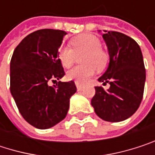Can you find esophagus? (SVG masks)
Wrapping results in <instances>:
<instances>
[{
    "mask_svg": "<svg viewBox=\"0 0 155 155\" xmlns=\"http://www.w3.org/2000/svg\"><path fill=\"white\" fill-rule=\"evenodd\" d=\"M75 85H76V87H77L78 91H81V90L82 89V87H83V84H81V83H80V82H78V81H75Z\"/></svg>",
    "mask_w": 155,
    "mask_h": 155,
    "instance_id": "34e87169",
    "label": "esophagus"
}]
</instances>
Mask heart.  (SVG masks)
Masks as SVG:
<instances>
[{
	"label": "heart",
	"instance_id": "b5f03b06",
	"mask_svg": "<svg viewBox=\"0 0 155 155\" xmlns=\"http://www.w3.org/2000/svg\"><path fill=\"white\" fill-rule=\"evenodd\" d=\"M69 47H61L58 51V57L62 65L69 68L75 62L76 57L81 64L69 70L66 77L78 82H85L91 77L95 69L102 70L108 64L107 53L101 47V41L98 38L91 34H81L70 41Z\"/></svg>",
	"mask_w": 155,
	"mask_h": 155
}]
</instances>
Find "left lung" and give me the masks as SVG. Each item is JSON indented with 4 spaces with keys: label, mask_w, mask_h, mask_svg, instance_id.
<instances>
[{
    "label": "left lung",
    "mask_w": 155,
    "mask_h": 155,
    "mask_svg": "<svg viewBox=\"0 0 155 155\" xmlns=\"http://www.w3.org/2000/svg\"><path fill=\"white\" fill-rule=\"evenodd\" d=\"M102 38L109 54L108 69L99 81L110 87H95L91 106L103 120L120 122L130 117L139 108L143 95L145 69L139 45L130 37L104 30Z\"/></svg>",
    "instance_id": "8db88e82"
}]
</instances>
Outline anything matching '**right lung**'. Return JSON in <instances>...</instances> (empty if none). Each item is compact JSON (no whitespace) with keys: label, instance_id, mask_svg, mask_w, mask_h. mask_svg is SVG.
<instances>
[{"label":"right lung","instance_id":"add662e5","mask_svg":"<svg viewBox=\"0 0 155 155\" xmlns=\"http://www.w3.org/2000/svg\"><path fill=\"white\" fill-rule=\"evenodd\" d=\"M65 35L58 29L37 30L18 45L11 60V93L24 119L39 129L66 117L70 98L77 91L73 81L48 84L64 75L58 48Z\"/></svg>","mask_w":155,"mask_h":155}]
</instances>
